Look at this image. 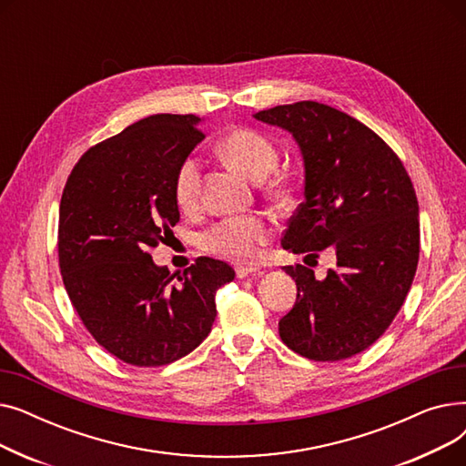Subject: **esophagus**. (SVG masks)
Segmentation results:
<instances>
[{"label":"esophagus","mask_w":466,"mask_h":466,"mask_svg":"<svg viewBox=\"0 0 466 466\" xmlns=\"http://www.w3.org/2000/svg\"><path fill=\"white\" fill-rule=\"evenodd\" d=\"M260 276L262 272L258 270V268H251V266H238L236 268V276L239 278V279H243V278H249V276Z\"/></svg>","instance_id":"esophagus-1"}]
</instances>
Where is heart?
<instances>
[{
	"label": "heart",
	"mask_w": 466,
	"mask_h": 466,
	"mask_svg": "<svg viewBox=\"0 0 466 466\" xmlns=\"http://www.w3.org/2000/svg\"><path fill=\"white\" fill-rule=\"evenodd\" d=\"M217 149L227 162L238 167L251 181H264L278 167L276 145L257 130L236 128L218 139ZM202 187V167L194 157L185 158L174 176V198L181 209L198 204ZM270 238V227L260 217H227L204 232L202 248L238 264L258 258L260 248Z\"/></svg>",
	"instance_id": "obj_1"
}]
</instances>
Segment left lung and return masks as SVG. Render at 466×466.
<instances>
[{"label": "left lung", "instance_id": "left-lung-1", "mask_svg": "<svg viewBox=\"0 0 466 466\" xmlns=\"http://www.w3.org/2000/svg\"><path fill=\"white\" fill-rule=\"evenodd\" d=\"M253 116L289 132L304 162V202L281 248L304 260L336 253L323 279L302 264L283 268L299 292L279 336L311 360L353 357L393 323L411 287L420 260L413 185L378 134L334 107L299 102Z\"/></svg>", "mask_w": 466, "mask_h": 466}]
</instances>
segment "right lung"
Masks as SVG:
<instances>
[{"mask_svg":"<svg viewBox=\"0 0 466 466\" xmlns=\"http://www.w3.org/2000/svg\"><path fill=\"white\" fill-rule=\"evenodd\" d=\"M196 115H151L88 149L67 177L58 223L60 272L94 339L134 366H162L198 348L215 321V292L234 279L202 257L183 274L151 248L177 225L174 176L204 139Z\"/></svg>","mask_w":466,"mask_h":466,"instance_id":"obj_1","label":"right lung"}]
</instances>
